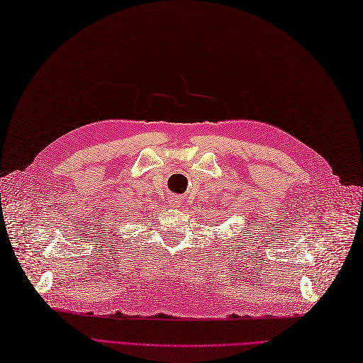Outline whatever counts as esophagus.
<instances>
[{"mask_svg":"<svg viewBox=\"0 0 363 363\" xmlns=\"http://www.w3.org/2000/svg\"><path fill=\"white\" fill-rule=\"evenodd\" d=\"M169 204L174 206V207H179L181 206V198L179 196H169Z\"/></svg>","mask_w":363,"mask_h":363,"instance_id":"obj_1","label":"esophagus"}]
</instances>
